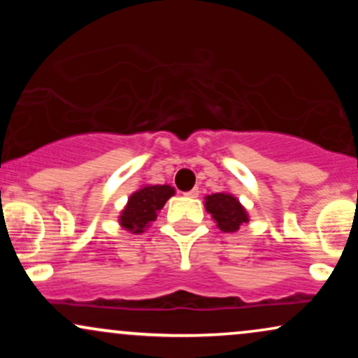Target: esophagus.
<instances>
[{
	"label": "esophagus",
	"instance_id": "esophagus-1",
	"mask_svg": "<svg viewBox=\"0 0 358 358\" xmlns=\"http://www.w3.org/2000/svg\"><path fill=\"white\" fill-rule=\"evenodd\" d=\"M199 188H193V190H190V192H187L185 193V195L187 196H190V199H196V196H199Z\"/></svg>",
	"mask_w": 358,
	"mask_h": 358
}]
</instances>
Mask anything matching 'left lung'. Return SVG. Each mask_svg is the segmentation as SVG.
<instances>
[{
  "label": "left lung",
  "instance_id": "1",
  "mask_svg": "<svg viewBox=\"0 0 358 358\" xmlns=\"http://www.w3.org/2000/svg\"><path fill=\"white\" fill-rule=\"evenodd\" d=\"M205 210L215 220L222 232H237L249 222V213L231 192H219L205 196Z\"/></svg>",
  "mask_w": 358,
  "mask_h": 358
}]
</instances>
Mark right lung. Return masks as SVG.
Masks as SVG:
<instances>
[{"label":"right lung","instance_id":"right-lung-1","mask_svg":"<svg viewBox=\"0 0 358 358\" xmlns=\"http://www.w3.org/2000/svg\"><path fill=\"white\" fill-rule=\"evenodd\" d=\"M173 195L171 185H143L127 199L117 219L119 225L131 234L145 232Z\"/></svg>","mask_w":358,"mask_h":358}]
</instances>
